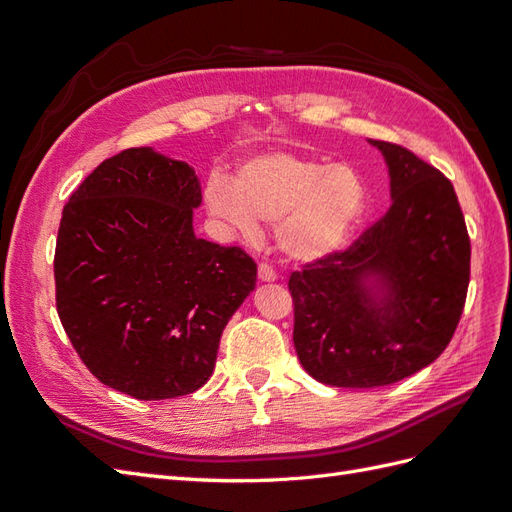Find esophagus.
Segmentation results:
<instances>
[{
    "label": "esophagus",
    "mask_w": 512,
    "mask_h": 512,
    "mask_svg": "<svg viewBox=\"0 0 512 512\" xmlns=\"http://www.w3.org/2000/svg\"><path fill=\"white\" fill-rule=\"evenodd\" d=\"M258 280L260 282H275L277 273L273 271V267H269V265H265V262H262V265H258Z\"/></svg>",
    "instance_id": "1"
}]
</instances>
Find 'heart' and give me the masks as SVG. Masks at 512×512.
<instances>
[{"label":"heart","mask_w":512,"mask_h":512,"mask_svg":"<svg viewBox=\"0 0 512 512\" xmlns=\"http://www.w3.org/2000/svg\"><path fill=\"white\" fill-rule=\"evenodd\" d=\"M205 205L232 237L254 241L275 224L280 252L316 262L342 250L365 209V188L350 166L262 153L239 166L235 185L211 175Z\"/></svg>","instance_id":"1"}]
</instances>
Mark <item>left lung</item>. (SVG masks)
Listing matches in <instances>:
<instances>
[{"mask_svg": "<svg viewBox=\"0 0 512 512\" xmlns=\"http://www.w3.org/2000/svg\"><path fill=\"white\" fill-rule=\"evenodd\" d=\"M369 143L389 166L391 207L348 250L307 262L288 280L299 361L342 389L393 384L436 361L470 284V237L453 183L406 147Z\"/></svg>", "mask_w": 512, "mask_h": 512, "instance_id": "1", "label": "left lung"}]
</instances>
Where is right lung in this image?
<instances>
[{"label":"right lung","instance_id":"obj_1","mask_svg":"<svg viewBox=\"0 0 512 512\" xmlns=\"http://www.w3.org/2000/svg\"><path fill=\"white\" fill-rule=\"evenodd\" d=\"M200 200L192 166L134 147L104 160L61 213L59 320L91 374L130 397L198 391L256 286L241 247L194 235Z\"/></svg>","mask_w":512,"mask_h":512}]
</instances>
